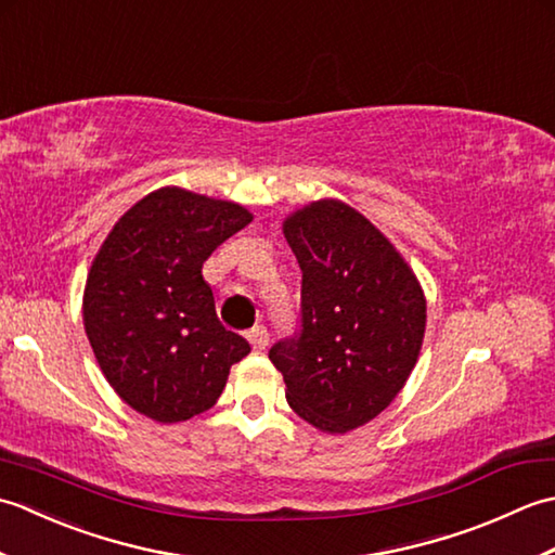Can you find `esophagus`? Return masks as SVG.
<instances>
[{
    "label": "esophagus",
    "instance_id": "1",
    "mask_svg": "<svg viewBox=\"0 0 555 555\" xmlns=\"http://www.w3.org/2000/svg\"><path fill=\"white\" fill-rule=\"evenodd\" d=\"M247 340H250L255 350H264L269 346V334L264 326H253L250 332H247Z\"/></svg>",
    "mask_w": 555,
    "mask_h": 555
}]
</instances>
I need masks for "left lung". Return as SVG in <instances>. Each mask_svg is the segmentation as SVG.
Returning a JSON list of instances; mask_svg holds the SVG:
<instances>
[{
  "mask_svg": "<svg viewBox=\"0 0 555 555\" xmlns=\"http://www.w3.org/2000/svg\"><path fill=\"white\" fill-rule=\"evenodd\" d=\"M302 271L300 328L271 346L286 400L312 427L346 434L391 405L420 358L427 300L391 241L340 199L284 221Z\"/></svg>",
  "mask_w": 555,
  "mask_h": 555,
  "instance_id": "1",
  "label": "left lung"
}]
</instances>
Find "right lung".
<instances>
[{
    "label": "right lung",
    "mask_w": 555,
    "mask_h": 555,
    "mask_svg": "<svg viewBox=\"0 0 555 555\" xmlns=\"http://www.w3.org/2000/svg\"><path fill=\"white\" fill-rule=\"evenodd\" d=\"M250 221L229 199L167 185L128 209L92 259L82 324L102 374L140 415L173 424L209 410L250 352L203 279L205 259Z\"/></svg>",
    "instance_id": "add662e5"
}]
</instances>
